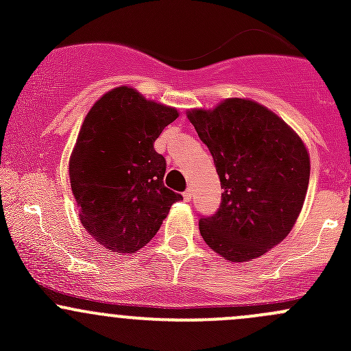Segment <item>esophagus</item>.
Instances as JSON below:
<instances>
[{
    "label": "esophagus",
    "instance_id": "1",
    "mask_svg": "<svg viewBox=\"0 0 351 351\" xmlns=\"http://www.w3.org/2000/svg\"><path fill=\"white\" fill-rule=\"evenodd\" d=\"M192 195H193V190L189 189L185 193H183V198H185L186 202H190V200H192Z\"/></svg>",
    "mask_w": 351,
    "mask_h": 351
}]
</instances>
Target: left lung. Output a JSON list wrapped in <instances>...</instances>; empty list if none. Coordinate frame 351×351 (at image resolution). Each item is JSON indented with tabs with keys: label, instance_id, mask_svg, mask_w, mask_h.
<instances>
[{
	"label": "left lung",
	"instance_id": "obj_1",
	"mask_svg": "<svg viewBox=\"0 0 351 351\" xmlns=\"http://www.w3.org/2000/svg\"><path fill=\"white\" fill-rule=\"evenodd\" d=\"M186 117L217 168L219 210L198 229L229 263L263 256L287 238L302 210L311 158L299 134L277 113L250 98H226Z\"/></svg>",
	"mask_w": 351,
	"mask_h": 351
}]
</instances>
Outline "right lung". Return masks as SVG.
<instances>
[{
    "label": "right lung",
    "mask_w": 351,
    "mask_h": 351,
    "mask_svg": "<svg viewBox=\"0 0 351 351\" xmlns=\"http://www.w3.org/2000/svg\"><path fill=\"white\" fill-rule=\"evenodd\" d=\"M178 115L134 88L117 86L84 117L69 158L71 190L83 228L108 251H139L183 200L165 186L166 161L154 151Z\"/></svg>",
    "instance_id": "1"
}]
</instances>
